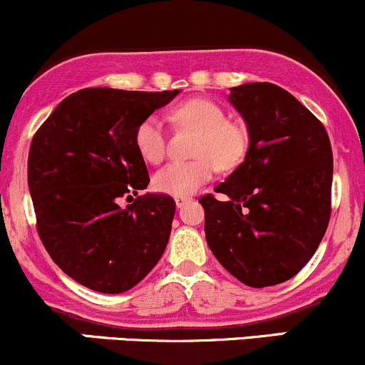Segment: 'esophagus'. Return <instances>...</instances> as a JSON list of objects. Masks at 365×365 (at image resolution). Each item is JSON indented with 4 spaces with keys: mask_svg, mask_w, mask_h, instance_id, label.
<instances>
[{
    "mask_svg": "<svg viewBox=\"0 0 365 365\" xmlns=\"http://www.w3.org/2000/svg\"><path fill=\"white\" fill-rule=\"evenodd\" d=\"M188 200H190V199H188V197H185V195L175 197V202H177V206H178V207H182L183 204H187V202H188Z\"/></svg>",
    "mask_w": 365,
    "mask_h": 365,
    "instance_id": "1",
    "label": "esophagus"
}]
</instances>
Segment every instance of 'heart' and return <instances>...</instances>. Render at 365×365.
Instances as JSON below:
<instances>
[{
	"label": "heart",
	"mask_w": 365,
	"mask_h": 365,
	"mask_svg": "<svg viewBox=\"0 0 365 365\" xmlns=\"http://www.w3.org/2000/svg\"><path fill=\"white\" fill-rule=\"evenodd\" d=\"M171 120L199 132L194 144V159L173 161L156 171L153 185L168 195H190L221 170L235 168L249 149V132L240 121L228 120L220 104L209 99H188L171 111ZM137 153L145 163L158 165L166 154V133L156 116H148L133 135Z\"/></svg>",
	"instance_id": "obj_1"
}]
</instances>
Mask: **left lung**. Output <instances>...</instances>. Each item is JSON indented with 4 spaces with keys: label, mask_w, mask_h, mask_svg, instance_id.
<instances>
[{
    "label": "left lung",
    "mask_w": 365,
    "mask_h": 365,
    "mask_svg": "<svg viewBox=\"0 0 365 365\" xmlns=\"http://www.w3.org/2000/svg\"><path fill=\"white\" fill-rule=\"evenodd\" d=\"M249 130L245 161L202 195L204 232L228 273L252 288L295 276L319 247L331 216L333 150L324 125L269 82L233 87Z\"/></svg>",
    "instance_id": "1"
}]
</instances>
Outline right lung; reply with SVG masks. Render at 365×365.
<instances>
[{"mask_svg":"<svg viewBox=\"0 0 365 365\" xmlns=\"http://www.w3.org/2000/svg\"><path fill=\"white\" fill-rule=\"evenodd\" d=\"M177 94L77 91L32 139L27 178L37 233L63 273L91 290H130L165 252L177 204L166 194L133 199L149 183L133 135Z\"/></svg>","mask_w":365,"mask_h":365,"instance_id":"obj_1","label":"right lung"}]
</instances>
